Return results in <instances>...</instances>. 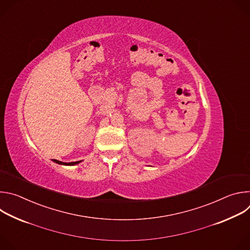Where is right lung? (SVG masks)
Wrapping results in <instances>:
<instances>
[{
  "instance_id": "1",
  "label": "right lung",
  "mask_w": 250,
  "mask_h": 250,
  "mask_svg": "<svg viewBox=\"0 0 250 250\" xmlns=\"http://www.w3.org/2000/svg\"><path fill=\"white\" fill-rule=\"evenodd\" d=\"M52 161H53V162H55V163H57V164H60V165H67V166H72V165H76V164H79L80 162H82V160H80V161H76V162H69V163H67V162L58 161V160H56V159H52Z\"/></svg>"
}]
</instances>
